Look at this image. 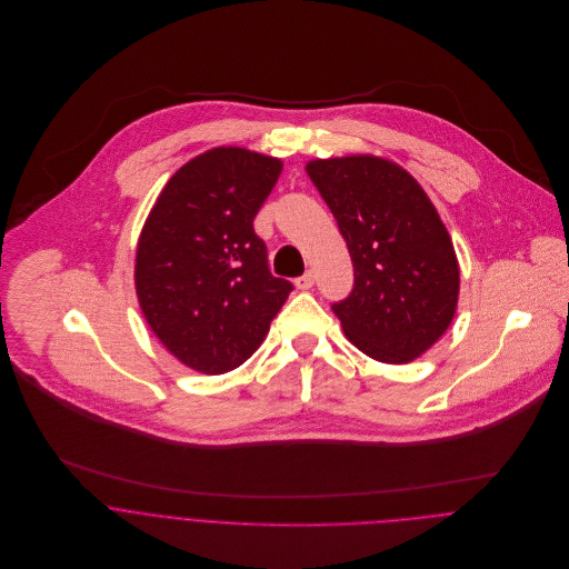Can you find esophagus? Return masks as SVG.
<instances>
[{
    "label": "esophagus",
    "mask_w": 569,
    "mask_h": 569,
    "mask_svg": "<svg viewBox=\"0 0 569 569\" xmlns=\"http://www.w3.org/2000/svg\"><path fill=\"white\" fill-rule=\"evenodd\" d=\"M313 282H316V276H313V271H307L305 276L296 278V287H298L300 291H307V289H311V287H313Z\"/></svg>",
    "instance_id": "esophagus-1"
}]
</instances>
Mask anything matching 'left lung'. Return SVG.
I'll use <instances>...</instances> for the list:
<instances>
[{
  "mask_svg": "<svg viewBox=\"0 0 569 569\" xmlns=\"http://www.w3.org/2000/svg\"><path fill=\"white\" fill-rule=\"evenodd\" d=\"M307 172L348 244L352 291L332 305L368 357L407 363L449 328L460 289L453 243L418 181L401 166L352 156Z\"/></svg>",
  "mask_w": 569,
  "mask_h": 569,
  "instance_id": "left-lung-1",
  "label": "left lung"
}]
</instances>
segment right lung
I'll list each match as a JSON object with an SVG mask.
<instances>
[{"label":"right lung","instance_id":"1","mask_svg":"<svg viewBox=\"0 0 569 569\" xmlns=\"http://www.w3.org/2000/svg\"><path fill=\"white\" fill-rule=\"evenodd\" d=\"M282 170L237 147L181 166L156 201L136 256L142 313L188 368L223 375L262 343L293 291L269 271L253 219Z\"/></svg>","mask_w":569,"mask_h":569}]
</instances>
